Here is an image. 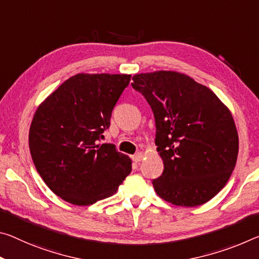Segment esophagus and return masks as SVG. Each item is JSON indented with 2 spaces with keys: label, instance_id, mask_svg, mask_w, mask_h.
Wrapping results in <instances>:
<instances>
[{
  "label": "esophagus",
  "instance_id": "1",
  "mask_svg": "<svg viewBox=\"0 0 259 259\" xmlns=\"http://www.w3.org/2000/svg\"><path fill=\"white\" fill-rule=\"evenodd\" d=\"M142 159H143V153H142V152H137V153L133 157V160H134L135 162H139Z\"/></svg>",
  "mask_w": 259,
  "mask_h": 259
}]
</instances>
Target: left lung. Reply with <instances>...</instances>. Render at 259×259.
I'll use <instances>...</instances> for the list:
<instances>
[{"label": "left lung", "mask_w": 259, "mask_h": 259, "mask_svg": "<svg viewBox=\"0 0 259 259\" xmlns=\"http://www.w3.org/2000/svg\"><path fill=\"white\" fill-rule=\"evenodd\" d=\"M133 80L154 114L155 145L163 161L161 176L152 181L155 192L178 206L208 202L236 165L239 136L231 110L183 73H138Z\"/></svg>", "instance_id": "8db88e82"}]
</instances>
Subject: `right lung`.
I'll use <instances>...</instances> for the list:
<instances>
[{"label":"right lung","instance_id":"1","mask_svg":"<svg viewBox=\"0 0 259 259\" xmlns=\"http://www.w3.org/2000/svg\"><path fill=\"white\" fill-rule=\"evenodd\" d=\"M130 75L78 73L41 104L28 145L48 188L65 202L91 205L113 196L131 171V160L113 144H100Z\"/></svg>","mask_w":259,"mask_h":259}]
</instances>
